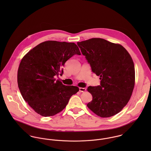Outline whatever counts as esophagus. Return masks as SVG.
<instances>
[{
  "label": "esophagus",
  "instance_id": "1",
  "mask_svg": "<svg viewBox=\"0 0 151 151\" xmlns=\"http://www.w3.org/2000/svg\"><path fill=\"white\" fill-rule=\"evenodd\" d=\"M86 91V88H79V91L81 92H84Z\"/></svg>",
  "mask_w": 151,
  "mask_h": 151
}]
</instances>
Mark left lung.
Here are the masks:
<instances>
[{"mask_svg":"<svg viewBox=\"0 0 151 151\" xmlns=\"http://www.w3.org/2000/svg\"><path fill=\"white\" fill-rule=\"evenodd\" d=\"M77 45L101 80L100 86L88 87L92 101L87 106L101 117L117 114L129 101L135 84L134 65L129 52L121 45L102 38H91Z\"/></svg>","mask_w":151,"mask_h":151,"instance_id":"8db88e82","label":"left lung"}]
</instances>
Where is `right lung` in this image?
<instances>
[{
  "label": "right lung",
  "instance_id": "add662e5",
  "mask_svg": "<svg viewBox=\"0 0 151 151\" xmlns=\"http://www.w3.org/2000/svg\"><path fill=\"white\" fill-rule=\"evenodd\" d=\"M81 55L74 43L48 41L40 43L22 59L17 83L22 96L35 112L44 117L62 111L78 87L66 86L55 76L63 74L65 63Z\"/></svg>",
  "mask_w": 151,
  "mask_h": 151
}]
</instances>
